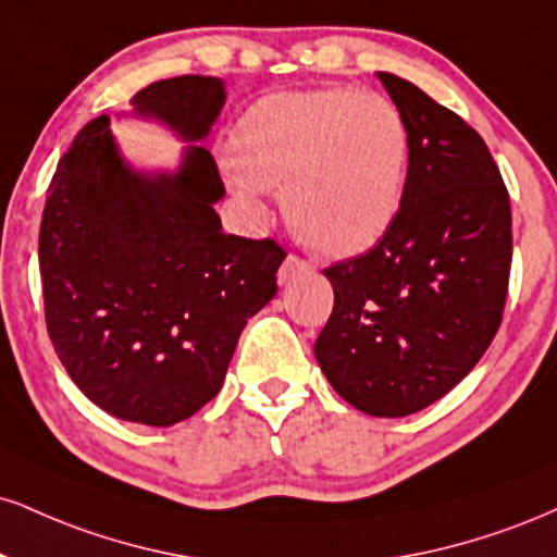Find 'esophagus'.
<instances>
[{"mask_svg":"<svg viewBox=\"0 0 557 557\" xmlns=\"http://www.w3.org/2000/svg\"><path fill=\"white\" fill-rule=\"evenodd\" d=\"M308 270H311V261H306V259L296 257V253H290V257H285L283 264H280V272H277L280 283H287V280H293L296 274L308 272Z\"/></svg>","mask_w":557,"mask_h":557,"instance_id":"esophagus-1","label":"esophagus"}]
</instances>
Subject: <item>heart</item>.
I'll return each mask as SVG.
<instances>
[{"label":"heart","instance_id":"1","mask_svg":"<svg viewBox=\"0 0 557 557\" xmlns=\"http://www.w3.org/2000/svg\"><path fill=\"white\" fill-rule=\"evenodd\" d=\"M410 150L397 103L355 87L267 96L231 134L240 199L257 210L261 189H283L293 233L330 257L386 236L405 202Z\"/></svg>","mask_w":557,"mask_h":557}]
</instances>
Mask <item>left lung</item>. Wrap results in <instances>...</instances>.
<instances>
[{
	"label": "left lung",
	"instance_id": "1",
	"mask_svg": "<svg viewBox=\"0 0 557 557\" xmlns=\"http://www.w3.org/2000/svg\"><path fill=\"white\" fill-rule=\"evenodd\" d=\"M379 79L412 139L405 202L373 249L324 270L334 308L313 352L355 410L405 418L451 392L498 332L511 202L465 119L407 79Z\"/></svg>",
	"mask_w": 557,
	"mask_h": 557
}]
</instances>
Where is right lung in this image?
Returning <instances> with one entry per match:
<instances>
[{
	"label": "right lung",
	"mask_w": 557,
	"mask_h": 557,
	"mask_svg": "<svg viewBox=\"0 0 557 557\" xmlns=\"http://www.w3.org/2000/svg\"><path fill=\"white\" fill-rule=\"evenodd\" d=\"M225 103L218 77L181 75L132 98L139 116L202 139ZM46 197L38 264L46 330L87 399L113 418L176 425L223 386L238 337L277 293L285 249L227 236L210 150L173 173L132 171L109 116L85 124Z\"/></svg>",
	"instance_id": "obj_1"
}]
</instances>
